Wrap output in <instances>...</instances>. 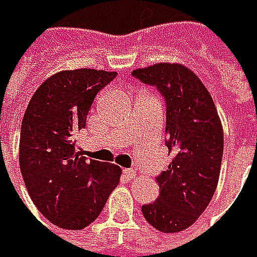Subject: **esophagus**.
Here are the masks:
<instances>
[{"label": "esophagus", "mask_w": 257, "mask_h": 257, "mask_svg": "<svg viewBox=\"0 0 257 257\" xmlns=\"http://www.w3.org/2000/svg\"><path fill=\"white\" fill-rule=\"evenodd\" d=\"M123 176H125L128 180L134 179V177H135V171H134V170H131V168H126V170H123Z\"/></svg>", "instance_id": "obj_1"}]
</instances>
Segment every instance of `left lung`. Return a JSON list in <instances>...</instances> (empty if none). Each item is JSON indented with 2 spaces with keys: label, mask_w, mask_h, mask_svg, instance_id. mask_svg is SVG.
Returning <instances> with one entry per match:
<instances>
[{
  "label": "left lung",
  "mask_w": 257,
  "mask_h": 257,
  "mask_svg": "<svg viewBox=\"0 0 257 257\" xmlns=\"http://www.w3.org/2000/svg\"><path fill=\"white\" fill-rule=\"evenodd\" d=\"M132 76L155 86L167 104L168 170L156 181L159 196L143 205L144 219L165 233L187 229L208 207L217 187L223 129L214 101L198 76L180 64H155Z\"/></svg>",
  "instance_id": "8db88e82"
}]
</instances>
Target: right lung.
Here are the masks:
<instances>
[{"label": "right lung", "instance_id": "add662e5", "mask_svg": "<svg viewBox=\"0 0 257 257\" xmlns=\"http://www.w3.org/2000/svg\"><path fill=\"white\" fill-rule=\"evenodd\" d=\"M116 73L67 70L49 77L32 95L22 120L19 165L40 213L62 229H83L102 211L120 181L114 164L86 161L76 135L96 93Z\"/></svg>", "mask_w": 257, "mask_h": 257}]
</instances>
